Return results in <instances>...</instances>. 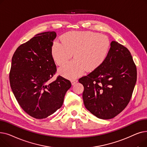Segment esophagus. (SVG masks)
Wrapping results in <instances>:
<instances>
[{
    "instance_id": "esophagus-1",
    "label": "esophagus",
    "mask_w": 147,
    "mask_h": 147,
    "mask_svg": "<svg viewBox=\"0 0 147 147\" xmlns=\"http://www.w3.org/2000/svg\"><path fill=\"white\" fill-rule=\"evenodd\" d=\"M78 82V80H76V79H73V80H71L72 85H74V84H75Z\"/></svg>"
}]
</instances>
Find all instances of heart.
<instances>
[{"mask_svg": "<svg viewBox=\"0 0 147 147\" xmlns=\"http://www.w3.org/2000/svg\"><path fill=\"white\" fill-rule=\"evenodd\" d=\"M111 48L109 38L92 32H70L64 34L62 42L55 41L52 55L59 65L67 63L74 53V59L59 69L65 78L74 79L85 71H92L101 66Z\"/></svg>", "mask_w": 147, "mask_h": 147, "instance_id": "1", "label": "heart"}]
</instances>
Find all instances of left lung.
Segmentation results:
<instances>
[{
	"mask_svg": "<svg viewBox=\"0 0 147 147\" xmlns=\"http://www.w3.org/2000/svg\"><path fill=\"white\" fill-rule=\"evenodd\" d=\"M137 79L136 67L125 46L113 41L104 63L79 79L86 109L99 119H111L124 110Z\"/></svg>",
	"mask_w": 147,
	"mask_h": 147,
	"instance_id": "obj_1",
	"label": "left lung"
}]
</instances>
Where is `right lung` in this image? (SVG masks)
Returning a JSON list of instances; mask_svg holds the SVG:
<instances>
[{
	"label": "right lung",
	"mask_w": 147,
	"mask_h": 147,
	"mask_svg": "<svg viewBox=\"0 0 147 147\" xmlns=\"http://www.w3.org/2000/svg\"><path fill=\"white\" fill-rule=\"evenodd\" d=\"M55 32L37 34L14 52L9 73L13 94L22 110L37 119H45L62 107L70 81L57 76L52 55Z\"/></svg>",
	"instance_id": "1"
}]
</instances>
